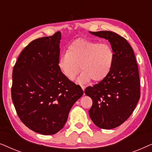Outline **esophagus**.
Segmentation results:
<instances>
[{
  "label": "esophagus",
  "mask_w": 152,
  "mask_h": 152,
  "mask_svg": "<svg viewBox=\"0 0 152 152\" xmlns=\"http://www.w3.org/2000/svg\"><path fill=\"white\" fill-rule=\"evenodd\" d=\"M81 87H82V90L84 91V90H85V86H81Z\"/></svg>",
  "instance_id": "obj_1"
}]
</instances>
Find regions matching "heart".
<instances>
[{
  "instance_id": "heart-1",
  "label": "heart",
  "mask_w": 152,
  "mask_h": 152,
  "mask_svg": "<svg viewBox=\"0 0 152 152\" xmlns=\"http://www.w3.org/2000/svg\"><path fill=\"white\" fill-rule=\"evenodd\" d=\"M114 53L107 43H99L86 39L75 41L68 47L67 53L58 61L59 69L68 80H73L82 69L79 83L92 80L99 82L111 70Z\"/></svg>"
}]
</instances>
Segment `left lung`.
Wrapping results in <instances>:
<instances>
[{"label":"left lung","mask_w":152,"mask_h":152,"mask_svg":"<svg viewBox=\"0 0 152 152\" xmlns=\"http://www.w3.org/2000/svg\"><path fill=\"white\" fill-rule=\"evenodd\" d=\"M90 33L107 39L114 53L107 77L84 91L93 100L88 111L91 119L98 127L111 129L129 118L140 99L138 64L132 48L124 37L110 31Z\"/></svg>","instance_id":"8db88e82"}]
</instances>
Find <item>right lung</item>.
<instances>
[{"mask_svg":"<svg viewBox=\"0 0 152 152\" xmlns=\"http://www.w3.org/2000/svg\"><path fill=\"white\" fill-rule=\"evenodd\" d=\"M60 40L57 32L32 41L20 53L12 72L16 113L25 125L43 135L64 127L72 105L84 93L59 69Z\"/></svg>","mask_w":152,"mask_h":152,"instance_id":"right-lung-1","label":"right lung"}]
</instances>
